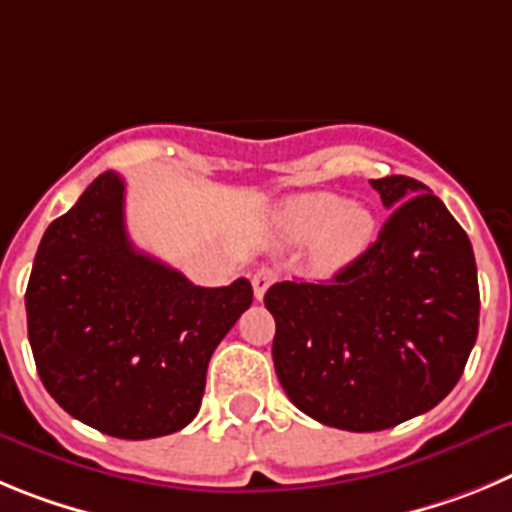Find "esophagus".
Instances as JSON below:
<instances>
[{"label": "esophagus", "instance_id": "obj_1", "mask_svg": "<svg viewBox=\"0 0 512 512\" xmlns=\"http://www.w3.org/2000/svg\"><path fill=\"white\" fill-rule=\"evenodd\" d=\"M278 280V273H275L273 267H262V270H257L255 275H252V290H255V298L257 301H262L267 293V288Z\"/></svg>", "mask_w": 512, "mask_h": 512}]
</instances>
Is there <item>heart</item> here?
Masks as SVG:
<instances>
[{
    "label": "heart",
    "mask_w": 512,
    "mask_h": 512,
    "mask_svg": "<svg viewBox=\"0 0 512 512\" xmlns=\"http://www.w3.org/2000/svg\"><path fill=\"white\" fill-rule=\"evenodd\" d=\"M377 222L365 206H349L336 193H301L285 201L273 216L278 245L303 247L313 242V265L336 273L365 255L375 242Z\"/></svg>",
    "instance_id": "heart-1"
}]
</instances>
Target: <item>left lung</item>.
<instances>
[{
	"instance_id": "left-lung-1",
	"label": "left lung",
	"mask_w": 512,
	"mask_h": 512,
	"mask_svg": "<svg viewBox=\"0 0 512 512\" xmlns=\"http://www.w3.org/2000/svg\"><path fill=\"white\" fill-rule=\"evenodd\" d=\"M388 222L329 283L285 280L265 293L273 362L298 411L344 431H382L439 405L480 329L469 237L421 181H370Z\"/></svg>"
}]
</instances>
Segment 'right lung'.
<instances>
[{"instance_id":"right-lung-1","label":"right lung","mask_w":512,"mask_h":512,"mask_svg":"<svg viewBox=\"0 0 512 512\" xmlns=\"http://www.w3.org/2000/svg\"><path fill=\"white\" fill-rule=\"evenodd\" d=\"M250 303L247 278L201 288L135 250L124 181L107 170L40 239L27 336L63 411L117 439H155L196 418L211 354Z\"/></svg>"}]
</instances>
